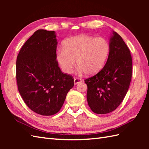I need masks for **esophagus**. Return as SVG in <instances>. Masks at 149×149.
Instances as JSON below:
<instances>
[{
  "label": "esophagus",
  "mask_w": 149,
  "mask_h": 149,
  "mask_svg": "<svg viewBox=\"0 0 149 149\" xmlns=\"http://www.w3.org/2000/svg\"><path fill=\"white\" fill-rule=\"evenodd\" d=\"M74 84H78V83H79L80 82H81L82 80H81V79H80V78L74 77Z\"/></svg>",
  "instance_id": "obj_1"
}]
</instances>
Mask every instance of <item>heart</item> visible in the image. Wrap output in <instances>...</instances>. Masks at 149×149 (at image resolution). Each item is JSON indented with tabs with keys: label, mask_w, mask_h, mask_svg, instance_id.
<instances>
[{
	"label": "heart",
	"mask_w": 149,
	"mask_h": 149,
	"mask_svg": "<svg viewBox=\"0 0 149 149\" xmlns=\"http://www.w3.org/2000/svg\"><path fill=\"white\" fill-rule=\"evenodd\" d=\"M110 47L104 38L78 35L69 38L63 43V50L56 53L57 61L63 72L69 74L75 65L87 75L99 72L108 58Z\"/></svg>",
	"instance_id": "obj_1"
}]
</instances>
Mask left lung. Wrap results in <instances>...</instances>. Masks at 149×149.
<instances>
[{"instance_id": "left-lung-1", "label": "left lung", "mask_w": 149, "mask_h": 149, "mask_svg": "<svg viewBox=\"0 0 149 149\" xmlns=\"http://www.w3.org/2000/svg\"><path fill=\"white\" fill-rule=\"evenodd\" d=\"M109 54L106 65L96 75L84 80L87 100L93 112L113 111L127 93L132 77L131 52L122 37L116 32L109 40Z\"/></svg>"}]
</instances>
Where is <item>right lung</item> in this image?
<instances>
[{
	"label": "right lung",
	"instance_id": "right-lung-1",
	"mask_svg": "<svg viewBox=\"0 0 149 149\" xmlns=\"http://www.w3.org/2000/svg\"><path fill=\"white\" fill-rule=\"evenodd\" d=\"M57 44L54 31L39 29L24 44L17 59L19 93L31 110L43 116L58 113L74 85L72 75L58 66Z\"/></svg>",
	"mask_w": 149,
	"mask_h": 149
}]
</instances>
